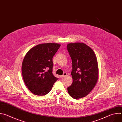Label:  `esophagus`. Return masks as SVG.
I'll return each instance as SVG.
<instances>
[{"instance_id":"34e87169","label":"esophagus","mask_w":122,"mask_h":122,"mask_svg":"<svg viewBox=\"0 0 122 122\" xmlns=\"http://www.w3.org/2000/svg\"><path fill=\"white\" fill-rule=\"evenodd\" d=\"M66 73H64V74H63V75H60V77L61 78H63V77H64L65 76H66Z\"/></svg>"}]
</instances>
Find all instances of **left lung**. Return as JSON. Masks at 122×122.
<instances>
[{
	"label": "left lung",
	"instance_id": "obj_1",
	"mask_svg": "<svg viewBox=\"0 0 122 122\" xmlns=\"http://www.w3.org/2000/svg\"><path fill=\"white\" fill-rule=\"evenodd\" d=\"M71 57L73 79L67 91L72 98L85 97L94 88L98 77V69L96 56L93 50L83 43H72L67 45Z\"/></svg>",
	"mask_w": 122,
	"mask_h": 122
}]
</instances>
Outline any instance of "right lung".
<instances>
[{
    "label": "right lung",
    "instance_id": "1",
    "mask_svg": "<svg viewBox=\"0 0 122 122\" xmlns=\"http://www.w3.org/2000/svg\"><path fill=\"white\" fill-rule=\"evenodd\" d=\"M60 44L54 43L40 44L29 50L22 66L24 81L33 94H47L58 80L53 74V58Z\"/></svg>",
    "mask_w": 122,
    "mask_h": 122
}]
</instances>
